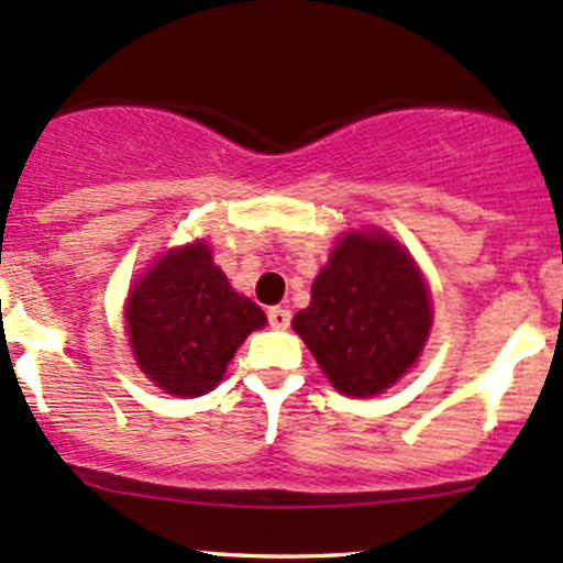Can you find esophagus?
I'll return each mask as SVG.
<instances>
[{"label": "esophagus", "instance_id": "obj_1", "mask_svg": "<svg viewBox=\"0 0 563 563\" xmlns=\"http://www.w3.org/2000/svg\"><path fill=\"white\" fill-rule=\"evenodd\" d=\"M266 318H269L272 329L291 327V310H286V307H269V310H266Z\"/></svg>", "mask_w": 563, "mask_h": 563}]
</instances>
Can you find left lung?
Listing matches in <instances>:
<instances>
[{
  "mask_svg": "<svg viewBox=\"0 0 563 563\" xmlns=\"http://www.w3.org/2000/svg\"><path fill=\"white\" fill-rule=\"evenodd\" d=\"M431 301L412 258L386 234L351 232L312 283L294 329L331 386L375 396L399 380L429 336Z\"/></svg>",
  "mask_w": 563,
  "mask_h": 563,
  "instance_id": "1",
  "label": "left lung"
}]
</instances>
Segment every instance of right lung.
Listing matches in <instances>:
<instances>
[{
    "instance_id": "add662e5",
    "label": "right lung",
    "mask_w": 563,
    "mask_h": 563,
    "mask_svg": "<svg viewBox=\"0 0 563 563\" xmlns=\"http://www.w3.org/2000/svg\"><path fill=\"white\" fill-rule=\"evenodd\" d=\"M264 323L262 307L229 286L202 242L158 258L126 305L140 369L175 396L216 388L236 347Z\"/></svg>"
}]
</instances>
